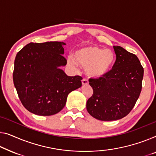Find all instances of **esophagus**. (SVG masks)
I'll return each instance as SVG.
<instances>
[{
    "mask_svg": "<svg viewBox=\"0 0 156 156\" xmlns=\"http://www.w3.org/2000/svg\"><path fill=\"white\" fill-rule=\"evenodd\" d=\"M82 84L83 85H88V80L87 79H85L83 78L82 80Z\"/></svg>",
    "mask_w": 156,
    "mask_h": 156,
    "instance_id": "1",
    "label": "esophagus"
}]
</instances>
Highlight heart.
I'll list each match as a JSON object with an SVG mask.
<instances>
[{
	"label": "heart",
	"instance_id": "1",
	"mask_svg": "<svg viewBox=\"0 0 156 156\" xmlns=\"http://www.w3.org/2000/svg\"><path fill=\"white\" fill-rule=\"evenodd\" d=\"M74 58H69L68 63L76 68L78 64L85 68V74L92 78L105 77L112 70L115 62V55L111 50L104 49L96 45L83 47L76 51Z\"/></svg>",
	"mask_w": 156,
	"mask_h": 156
}]
</instances>
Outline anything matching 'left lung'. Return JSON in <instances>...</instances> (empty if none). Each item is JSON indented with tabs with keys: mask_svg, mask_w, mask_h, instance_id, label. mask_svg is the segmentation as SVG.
<instances>
[{
	"mask_svg": "<svg viewBox=\"0 0 156 156\" xmlns=\"http://www.w3.org/2000/svg\"><path fill=\"white\" fill-rule=\"evenodd\" d=\"M116 60L105 77L90 78L93 94L86 104L87 112L103 121L121 119L131 111L141 91L144 68L135 55L113 46Z\"/></svg>",
	"mask_w": 156,
	"mask_h": 156,
	"instance_id": "1",
	"label": "left lung"
}]
</instances>
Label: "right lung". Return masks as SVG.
<instances>
[{
    "label": "right lung",
    "instance_id": "right-lung-1",
    "mask_svg": "<svg viewBox=\"0 0 156 156\" xmlns=\"http://www.w3.org/2000/svg\"><path fill=\"white\" fill-rule=\"evenodd\" d=\"M63 42L31 43L15 60L13 82L23 106L32 113L52 115L64 107L69 93L82 85L79 76H69Z\"/></svg>",
    "mask_w": 156,
    "mask_h": 156
}]
</instances>
